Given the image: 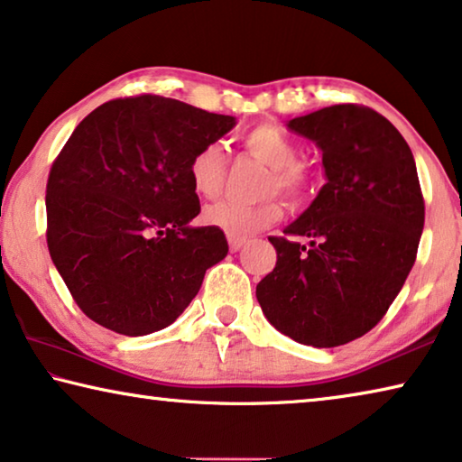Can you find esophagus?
Instances as JSON below:
<instances>
[{"label": "esophagus", "instance_id": "obj_1", "mask_svg": "<svg viewBox=\"0 0 462 462\" xmlns=\"http://www.w3.org/2000/svg\"><path fill=\"white\" fill-rule=\"evenodd\" d=\"M245 245H246V238H236V236H230L228 238V246H230L232 253L240 251V248H243Z\"/></svg>", "mask_w": 462, "mask_h": 462}]
</instances>
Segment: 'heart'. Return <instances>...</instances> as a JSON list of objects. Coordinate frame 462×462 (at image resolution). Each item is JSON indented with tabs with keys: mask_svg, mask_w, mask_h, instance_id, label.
I'll return each instance as SVG.
<instances>
[{
	"mask_svg": "<svg viewBox=\"0 0 462 462\" xmlns=\"http://www.w3.org/2000/svg\"><path fill=\"white\" fill-rule=\"evenodd\" d=\"M245 150L269 166L271 177L267 179V191H280L290 199H300L310 187V172L300 164V148L282 127L273 123L248 129L243 137ZM189 180L195 193L201 197H216L222 191L226 177V153L222 143L208 142L193 152L187 166ZM282 205L277 199L261 203H240L224 199L211 203L203 211V222L211 228L222 230L226 236H246V234L265 228L271 222L280 219Z\"/></svg>",
	"mask_w": 462,
	"mask_h": 462,
	"instance_id": "b5f03b06",
	"label": "heart"
}]
</instances>
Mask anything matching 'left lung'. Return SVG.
Wrapping results in <instances>:
<instances>
[{"label": "left lung", "mask_w": 462, "mask_h": 462, "mask_svg": "<svg viewBox=\"0 0 462 462\" xmlns=\"http://www.w3.org/2000/svg\"><path fill=\"white\" fill-rule=\"evenodd\" d=\"M288 127L323 152L327 182L283 236H269L277 263L257 300L294 341L346 346L380 323L415 263L426 219L415 160L397 127L362 105L320 108Z\"/></svg>", "instance_id": "obj_1"}]
</instances>
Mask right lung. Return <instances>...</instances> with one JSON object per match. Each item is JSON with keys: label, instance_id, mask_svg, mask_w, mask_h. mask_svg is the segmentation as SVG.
<instances>
[{"label": "right lung", "instance_id": "obj_1", "mask_svg": "<svg viewBox=\"0 0 462 462\" xmlns=\"http://www.w3.org/2000/svg\"><path fill=\"white\" fill-rule=\"evenodd\" d=\"M234 125V116L139 94L105 102L73 129L49 172L47 245L88 319L139 337L191 304L228 240L189 226L201 205L187 166Z\"/></svg>", "mask_w": 462, "mask_h": 462}]
</instances>
